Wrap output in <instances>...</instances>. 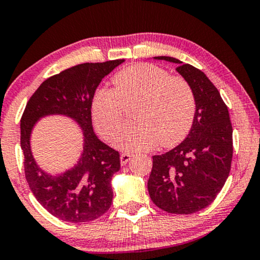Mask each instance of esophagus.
Returning a JSON list of instances; mask_svg holds the SVG:
<instances>
[{
  "label": "esophagus",
  "instance_id": "34e87169",
  "mask_svg": "<svg viewBox=\"0 0 260 260\" xmlns=\"http://www.w3.org/2000/svg\"><path fill=\"white\" fill-rule=\"evenodd\" d=\"M131 157H132V154H131V153H121V156H120L121 164H122V166H124V164H126L128 160L131 159Z\"/></svg>",
  "mask_w": 260,
  "mask_h": 260
}]
</instances>
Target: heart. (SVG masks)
<instances>
[{"instance_id":"1","label":"heart","mask_w":260,"mask_h":260,"mask_svg":"<svg viewBox=\"0 0 260 260\" xmlns=\"http://www.w3.org/2000/svg\"><path fill=\"white\" fill-rule=\"evenodd\" d=\"M113 88L94 92L91 115L104 139L113 141L122 127L127 108L136 119L123 128L116 145L124 151L150 150L157 143L170 147L181 143L194 122L197 100L182 75L152 63H137L113 77Z\"/></svg>"}]
</instances>
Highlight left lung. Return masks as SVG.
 Listing matches in <instances>:
<instances>
[{
	"mask_svg": "<svg viewBox=\"0 0 260 260\" xmlns=\"http://www.w3.org/2000/svg\"><path fill=\"white\" fill-rule=\"evenodd\" d=\"M192 85L197 100L188 136L169 152L153 156L147 188L154 205L169 213L189 215L209 206L224 186L233 158V127L228 107L198 68L169 56Z\"/></svg>",
	"mask_w": 260,
	"mask_h": 260,
	"instance_id": "1",
	"label": "left lung"
}]
</instances>
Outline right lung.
<instances>
[{"label": "right lung", "mask_w": 260, "mask_h": 260, "mask_svg": "<svg viewBox=\"0 0 260 260\" xmlns=\"http://www.w3.org/2000/svg\"><path fill=\"white\" fill-rule=\"evenodd\" d=\"M123 60L81 63L52 75L29 98L20 120V144L25 177L44 209L66 222H90L109 210L113 202L110 180L120 169L119 151L98 139L92 129L91 103L106 75ZM49 113H63L83 127L84 152L77 166L60 177L43 173L29 149V134L36 120Z\"/></svg>", "instance_id": "add662e5"}]
</instances>
